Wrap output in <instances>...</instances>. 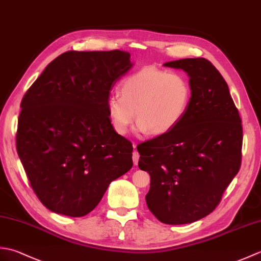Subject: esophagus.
Returning a JSON list of instances; mask_svg holds the SVG:
<instances>
[{
	"label": "esophagus",
	"instance_id": "1",
	"mask_svg": "<svg viewBox=\"0 0 261 261\" xmlns=\"http://www.w3.org/2000/svg\"><path fill=\"white\" fill-rule=\"evenodd\" d=\"M134 148H135V151H134V153H132V159H134V164L135 165H137L138 164V162H139V153H138V151H137V145L136 143H134Z\"/></svg>",
	"mask_w": 261,
	"mask_h": 261
}]
</instances>
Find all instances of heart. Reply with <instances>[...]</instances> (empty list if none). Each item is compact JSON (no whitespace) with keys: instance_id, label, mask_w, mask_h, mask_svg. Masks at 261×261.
<instances>
[{"instance_id":"b5f03b06","label":"heart","mask_w":261,"mask_h":261,"mask_svg":"<svg viewBox=\"0 0 261 261\" xmlns=\"http://www.w3.org/2000/svg\"><path fill=\"white\" fill-rule=\"evenodd\" d=\"M120 93L108 97L107 110L113 130L125 135L137 116V132L164 135L180 123L190 108L192 86L180 71L145 67L127 75ZM136 113H134V111Z\"/></svg>"}]
</instances>
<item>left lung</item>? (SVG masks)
<instances>
[{"label": "left lung", "mask_w": 261, "mask_h": 261, "mask_svg": "<svg viewBox=\"0 0 261 261\" xmlns=\"http://www.w3.org/2000/svg\"><path fill=\"white\" fill-rule=\"evenodd\" d=\"M164 66L190 77V108L173 130L137 147L138 166L150 175L151 213L166 224H187L213 212L239 171L242 124L228 84L207 59Z\"/></svg>", "instance_id": "8db88e82"}]
</instances>
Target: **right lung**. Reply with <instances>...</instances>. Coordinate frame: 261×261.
I'll return each instance as SVG.
<instances>
[{"mask_svg":"<svg viewBox=\"0 0 261 261\" xmlns=\"http://www.w3.org/2000/svg\"><path fill=\"white\" fill-rule=\"evenodd\" d=\"M131 67L127 51H67L22 98L16 151L51 212L88 214L134 165L132 143L113 130L107 110L110 91Z\"/></svg>","mask_w":261,"mask_h":261,"instance_id":"obj_1","label":"right lung"}]
</instances>
